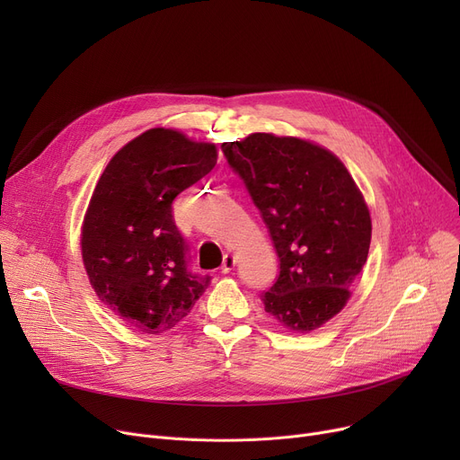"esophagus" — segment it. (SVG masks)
<instances>
[{
	"label": "esophagus",
	"mask_w": 460,
	"mask_h": 460,
	"mask_svg": "<svg viewBox=\"0 0 460 460\" xmlns=\"http://www.w3.org/2000/svg\"><path fill=\"white\" fill-rule=\"evenodd\" d=\"M234 264H236V257L233 253H226L224 261H222V267H220L222 274H229L234 269Z\"/></svg>",
	"instance_id": "obj_1"
}]
</instances>
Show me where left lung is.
Returning a JSON list of instances; mask_svg holds the SVG:
<instances>
[{"label": "left lung", "mask_w": 460, "mask_h": 460, "mask_svg": "<svg viewBox=\"0 0 460 460\" xmlns=\"http://www.w3.org/2000/svg\"><path fill=\"white\" fill-rule=\"evenodd\" d=\"M267 224L279 276L264 311L293 332H311L340 313L364 269L371 216L343 162L298 137L252 134L222 143Z\"/></svg>", "instance_id": "8db88e82"}]
</instances>
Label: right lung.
I'll return each mask as SVG.
<instances>
[{"instance_id":"1","label":"right lung","mask_w":460,"mask_h":460,"mask_svg":"<svg viewBox=\"0 0 460 460\" xmlns=\"http://www.w3.org/2000/svg\"><path fill=\"white\" fill-rule=\"evenodd\" d=\"M216 160L212 143L151 128L127 143L96 182L82 227L85 270L96 296L139 332L172 330L210 283L190 270L173 201Z\"/></svg>"}]
</instances>
